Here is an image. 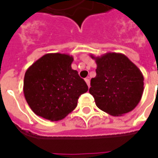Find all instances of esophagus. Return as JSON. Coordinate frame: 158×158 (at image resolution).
Returning <instances> with one entry per match:
<instances>
[{
	"label": "esophagus",
	"instance_id": "34e87169",
	"mask_svg": "<svg viewBox=\"0 0 158 158\" xmlns=\"http://www.w3.org/2000/svg\"><path fill=\"white\" fill-rule=\"evenodd\" d=\"M85 82H86V84H87V85H88V87H90V80H89V79H88V78H87V79H85Z\"/></svg>",
	"mask_w": 158,
	"mask_h": 158
}]
</instances>
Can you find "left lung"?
Listing matches in <instances>:
<instances>
[{
  "instance_id": "left-lung-1",
  "label": "left lung",
  "mask_w": 158,
  "mask_h": 158,
  "mask_svg": "<svg viewBox=\"0 0 158 158\" xmlns=\"http://www.w3.org/2000/svg\"><path fill=\"white\" fill-rule=\"evenodd\" d=\"M97 64L95 78L89 93L97 106L113 116L134 110L143 93V76L140 69L121 53L90 56Z\"/></svg>"
}]
</instances>
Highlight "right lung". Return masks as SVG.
Masks as SVG:
<instances>
[{"label":"right lung","mask_w":158,"mask_h":158,"mask_svg":"<svg viewBox=\"0 0 158 158\" xmlns=\"http://www.w3.org/2000/svg\"><path fill=\"white\" fill-rule=\"evenodd\" d=\"M74 58L61 53H48L26 70L23 94L36 115L51 121L64 119L77 106L88 85L71 68Z\"/></svg>","instance_id":"1"}]
</instances>
